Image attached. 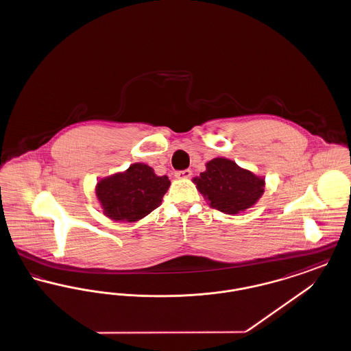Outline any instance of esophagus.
Segmentation results:
<instances>
[{
    "label": "esophagus",
    "mask_w": 351,
    "mask_h": 351,
    "mask_svg": "<svg viewBox=\"0 0 351 351\" xmlns=\"http://www.w3.org/2000/svg\"><path fill=\"white\" fill-rule=\"evenodd\" d=\"M192 175L191 169H184V171H176L175 172V178L176 179H189Z\"/></svg>",
    "instance_id": "34e87169"
}]
</instances>
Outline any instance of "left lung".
Instances as JSON below:
<instances>
[{
  "label": "left lung",
  "mask_w": 351,
  "mask_h": 351,
  "mask_svg": "<svg viewBox=\"0 0 351 351\" xmlns=\"http://www.w3.org/2000/svg\"><path fill=\"white\" fill-rule=\"evenodd\" d=\"M193 183L208 204L225 215H239L252 208L265 193L266 182L234 160L215 158Z\"/></svg>",
  "instance_id": "1"
}]
</instances>
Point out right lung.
<instances>
[{
	"mask_svg": "<svg viewBox=\"0 0 351 351\" xmlns=\"http://www.w3.org/2000/svg\"><path fill=\"white\" fill-rule=\"evenodd\" d=\"M169 185L166 175L158 176L150 166L134 163L123 172L100 179L95 191L106 217L135 222L162 204Z\"/></svg>",
	"mask_w": 351,
	"mask_h": 351,
	"instance_id": "right-lung-1",
	"label": "right lung"
}]
</instances>
